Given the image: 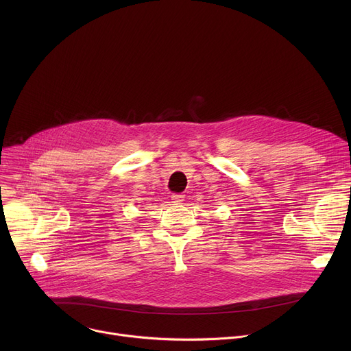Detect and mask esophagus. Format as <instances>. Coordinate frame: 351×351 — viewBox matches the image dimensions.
<instances>
[{"label":"esophagus","instance_id":"esophagus-1","mask_svg":"<svg viewBox=\"0 0 351 351\" xmlns=\"http://www.w3.org/2000/svg\"><path fill=\"white\" fill-rule=\"evenodd\" d=\"M171 199L173 204H182L184 202V195L183 194H172Z\"/></svg>","mask_w":351,"mask_h":351}]
</instances>
